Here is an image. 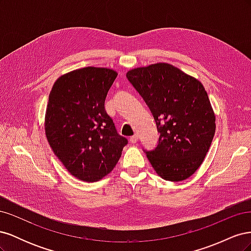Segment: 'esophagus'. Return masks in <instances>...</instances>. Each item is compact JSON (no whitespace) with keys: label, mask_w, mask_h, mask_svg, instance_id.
<instances>
[{"label":"esophagus","mask_w":251,"mask_h":251,"mask_svg":"<svg viewBox=\"0 0 251 251\" xmlns=\"http://www.w3.org/2000/svg\"><path fill=\"white\" fill-rule=\"evenodd\" d=\"M130 141H131L132 143H137V141H138V136H137V135L132 136V137L130 138Z\"/></svg>","instance_id":"esophagus-1"}]
</instances>
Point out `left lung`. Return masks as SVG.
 I'll return each mask as SVG.
<instances>
[{
	"label": "left lung",
	"mask_w": 251,
	"mask_h": 251,
	"mask_svg": "<svg viewBox=\"0 0 251 251\" xmlns=\"http://www.w3.org/2000/svg\"><path fill=\"white\" fill-rule=\"evenodd\" d=\"M155 118L160 133L147 157L158 176L177 182L203 163L216 132V115L200 80L168 63L126 72Z\"/></svg>",
	"instance_id": "1"
}]
</instances>
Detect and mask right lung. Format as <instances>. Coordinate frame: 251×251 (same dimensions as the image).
Wrapping results in <instances>:
<instances>
[{"instance_id": "1", "label": "right lung", "mask_w": 251, "mask_h": 251, "mask_svg": "<svg viewBox=\"0 0 251 251\" xmlns=\"http://www.w3.org/2000/svg\"><path fill=\"white\" fill-rule=\"evenodd\" d=\"M117 74L110 68H80L59 76L49 94L44 124L47 140L78 180L96 182L107 176L127 143L104 109Z\"/></svg>"}]
</instances>
